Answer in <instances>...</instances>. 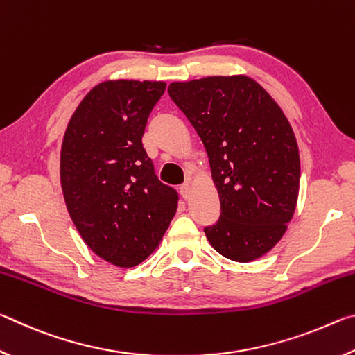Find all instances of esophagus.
I'll list each match as a JSON object with an SVG mask.
<instances>
[{
  "mask_svg": "<svg viewBox=\"0 0 355 355\" xmlns=\"http://www.w3.org/2000/svg\"><path fill=\"white\" fill-rule=\"evenodd\" d=\"M180 194H182V197H183L184 200H188L189 196H191V184L189 183H184V184L180 186Z\"/></svg>",
  "mask_w": 355,
  "mask_h": 355,
  "instance_id": "34e87169",
  "label": "esophagus"
}]
</instances>
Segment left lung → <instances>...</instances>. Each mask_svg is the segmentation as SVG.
<instances>
[{
	"mask_svg": "<svg viewBox=\"0 0 355 355\" xmlns=\"http://www.w3.org/2000/svg\"><path fill=\"white\" fill-rule=\"evenodd\" d=\"M169 97L205 146L220 216L209 244L233 261L257 260L280 241L299 194L300 161L284 111L249 76L172 83Z\"/></svg>",
	"mask_w": 355,
	"mask_h": 355,
	"instance_id": "obj_1",
	"label": "left lung"
}]
</instances>
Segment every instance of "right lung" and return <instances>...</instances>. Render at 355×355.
<instances>
[{
  "label": "right lung",
  "instance_id": "add662e5",
  "mask_svg": "<svg viewBox=\"0 0 355 355\" xmlns=\"http://www.w3.org/2000/svg\"><path fill=\"white\" fill-rule=\"evenodd\" d=\"M161 81L95 86L65 130L61 184L76 230L100 258L120 268L142 263L175 216L178 192L161 183L142 147Z\"/></svg>",
  "mask_w": 355,
  "mask_h": 355
}]
</instances>
